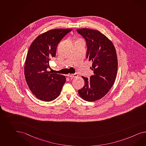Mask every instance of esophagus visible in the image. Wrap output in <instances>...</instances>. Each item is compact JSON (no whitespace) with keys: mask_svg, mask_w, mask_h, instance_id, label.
Masks as SVG:
<instances>
[{"mask_svg":"<svg viewBox=\"0 0 146 146\" xmlns=\"http://www.w3.org/2000/svg\"><path fill=\"white\" fill-rule=\"evenodd\" d=\"M78 74H77V73H75L74 74H69V75H68V77H70V78H71L77 77H78Z\"/></svg>","mask_w":146,"mask_h":146,"instance_id":"obj_1","label":"esophagus"}]
</instances>
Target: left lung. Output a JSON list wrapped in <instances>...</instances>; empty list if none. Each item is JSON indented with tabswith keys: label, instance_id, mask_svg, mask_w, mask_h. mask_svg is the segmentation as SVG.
<instances>
[{
	"label": "left lung",
	"instance_id": "left-lung-1",
	"mask_svg": "<svg viewBox=\"0 0 146 146\" xmlns=\"http://www.w3.org/2000/svg\"><path fill=\"white\" fill-rule=\"evenodd\" d=\"M85 40L86 58L92 62L93 75L90 78L82 77L85 85L78 90L83 100L93 102L100 100L111 88L117 71V58L112 42L103 34L90 29H77Z\"/></svg>",
	"mask_w": 146,
	"mask_h": 146
}]
</instances>
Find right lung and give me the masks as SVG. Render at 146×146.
I'll return each mask as SVG.
<instances>
[{"label":"right lung","instance_id":"1","mask_svg":"<svg viewBox=\"0 0 146 146\" xmlns=\"http://www.w3.org/2000/svg\"><path fill=\"white\" fill-rule=\"evenodd\" d=\"M72 30H50L38 36L30 45L25 63V77L31 92L41 101L55 100L66 82L64 76L51 72L48 69L49 61L56 56L58 44Z\"/></svg>","mask_w":146,"mask_h":146}]
</instances>
